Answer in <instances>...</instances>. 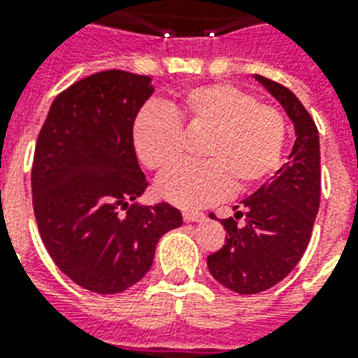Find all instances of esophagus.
Returning <instances> with one entry per match:
<instances>
[{"mask_svg":"<svg viewBox=\"0 0 358 358\" xmlns=\"http://www.w3.org/2000/svg\"><path fill=\"white\" fill-rule=\"evenodd\" d=\"M184 220L186 222H199V220H203L205 218V215L203 213H199V210H184Z\"/></svg>","mask_w":358,"mask_h":358,"instance_id":"obj_1","label":"esophagus"}]
</instances>
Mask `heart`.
<instances>
[{
    "label": "heart",
    "instance_id": "b5f03b06",
    "mask_svg": "<svg viewBox=\"0 0 358 358\" xmlns=\"http://www.w3.org/2000/svg\"><path fill=\"white\" fill-rule=\"evenodd\" d=\"M180 122L205 132L199 164H176L157 180V194L172 205L195 209L243 192L276 171L285 140L284 117L232 84L184 92L164 109L148 107L136 117L132 140L140 161L163 171L180 155Z\"/></svg>",
    "mask_w": 358,
    "mask_h": 358
}]
</instances>
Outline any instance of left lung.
I'll list each match as a JSON object with an SVG mask.
<instances>
[{
  "label": "left lung",
  "mask_w": 358,
  "mask_h": 358,
  "mask_svg": "<svg viewBox=\"0 0 358 358\" xmlns=\"http://www.w3.org/2000/svg\"><path fill=\"white\" fill-rule=\"evenodd\" d=\"M284 107L295 128V143L287 163L255 194L236 207V218L222 226V249L207 257L213 278L241 295L261 293L282 282L299 263L310 240L320 205V141L313 117L292 90L255 74Z\"/></svg>",
  "instance_id": "8db88e82"
}]
</instances>
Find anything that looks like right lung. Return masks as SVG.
Returning <instances> with one entry per match:
<instances>
[{
  "label": "right lung",
  "mask_w": 358,
  "mask_h": 358,
  "mask_svg": "<svg viewBox=\"0 0 358 358\" xmlns=\"http://www.w3.org/2000/svg\"><path fill=\"white\" fill-rule=\"evenodd\" d=\"M151 94L141 74L86 76L55 97L36 141L32 205L43 245L74 284L101 295L140 282L157 241L182 226L169 203H132L148 187L132 126Z\"/></svg>",
  "instance_id": "right-lung-1"
}]
</instances>
